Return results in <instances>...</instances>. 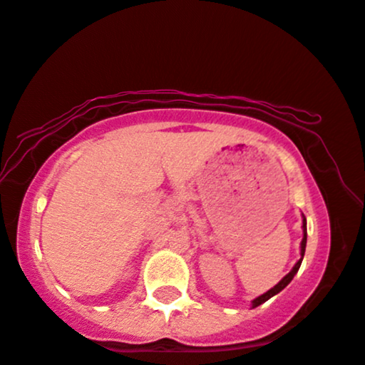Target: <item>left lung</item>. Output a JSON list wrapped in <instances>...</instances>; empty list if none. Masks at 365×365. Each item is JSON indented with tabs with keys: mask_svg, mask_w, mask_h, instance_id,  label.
Returning <instances> with one entry per match:
<instances>
[{
	"mask_svg": "<svg viewBox=\"0 0 365 365\" xmlns=\"http://www.w3.org/2000/svg\"><path fill=\"white\" fill-rule=\"evenodd\" d=\"M306 240H307V228H306V217L304 215H302V241H301V258L297 259V263L292 266V269L289 271V273H287L283 279L279 281L278 284H276L274 287H271L269 291H266L264 294H261V296H258V297H255L253 301H251V306L253 307H258L259 304H263V302H266L268 299H271V297L273 296H276L278 294L279 291H283L284 287L291 283L292 281V278H294V274L297 273V269H299V266H301V263H302V258H304V251H306Z\"/></svg>",
	"mask_w": 365,
	"mask_h": 365,
	"instance_id": "8db88e82",
	"label": "left lung"
}]
</instances>
